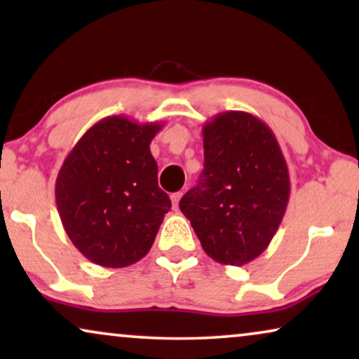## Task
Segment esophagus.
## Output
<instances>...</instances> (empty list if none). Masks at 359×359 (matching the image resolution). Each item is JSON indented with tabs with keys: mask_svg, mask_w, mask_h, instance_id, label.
Returning a JSON list of instances; mask_svg holds the SVG:
<instances>
[{
	"mask_svg": "<svg viewBox=\"0 0 359 359\" xmlns=\"http://www.w3.org/2000/svg\"><path fill=\"white\" fill-rule=\"evenodd\" d=\"M183 198V193H175V194H171V203H173V209L176 210L178 209V204H180V199Z\"/></svg>",
	"mask_w": 359,
	"mask_h": 359,
	"instance_id": "esophagus-1",
	"label": "esophagus"
}]
</instances>
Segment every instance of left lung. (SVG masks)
Returning <instances> with one entry per match:
<instances>
[{
  "label": "left lung",
  "instance_id": "8db88e82",
  "mask_svg": "<svg viewBox=\"0 0 359 359\" xmlns=\"http://www.w3.org/2000/svg\"><path fill=\"white\" fill-rule=\"evenodd\" d=\"M203 137L204 170L180 209L210 258L242 266L278 232L291 193L287 163L273 130L250 112H220Z\"/></svg>",
  "mask_w": 359,
  "mask_h": 359
}]
</instances>
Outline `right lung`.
<instances>
[{"mask_svg": "<svg viewBox=\"0 0 359 359\" xmlns=\"http://www.w3.org/2000/svg\"><path fill=\"white\" fill-rule=\"evenodd\" d=\"M161 127L104 117L83 134L58 171L55 201L63 229L95 264L126 268L144 258L171 209L150 151Z\"/></svg>", "mask_w": 359, "mask_h": 359, "instance_id": "right-lung-1", "label": "right lung"}]
</instances>
